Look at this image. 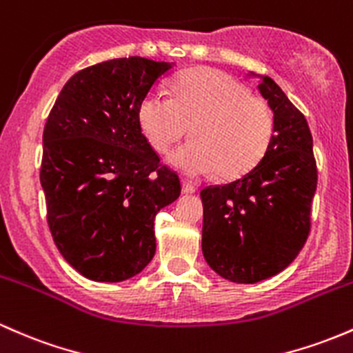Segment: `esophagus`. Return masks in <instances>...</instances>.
<instances>
[{"mask_svg": "<svg viewBox=\"0 0 353 353\" xmlns=\"http://www.w3.org/2000/svg\"><path fill=\"white\" fill-rule=\"evenodd\" d=\"M195 190H196V188H195V185L192 183V181L181 180V192H183V193H193Z\"/></svg>", "mask_w": 353, "mask_h": 353, "instance_id": "esophagus-1", "label": "esophagus"}]
</instances>
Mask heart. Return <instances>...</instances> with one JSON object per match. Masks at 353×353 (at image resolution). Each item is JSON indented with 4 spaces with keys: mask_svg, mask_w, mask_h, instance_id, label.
Instances as JSON below:
<instances>
[{
    "mask_svg": "<svg viewBox=\"0 0 353 353\" xmlns=\"http://www.w3.org/2000/svg\"><path fill=\"white\" fill-rule=\"evenodd\" d=\"M172 99L148 92L138 104L136 119L148 145L170 153L190 128L193 141L170 157L187 175L217 172L234 180L256 168L271 148L276 119L271 105L225 72L195 67L172 82Z\"/></svg>",
    "mask_w": 353,
    "mask_h": 353,
    "instance_id": "1",
    "label": "heart"
}]
</instances>
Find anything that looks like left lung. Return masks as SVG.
<instances>
[{"instance_id":"left-lung-1","label":"left lung","mask_w":353,"mask_h":353,"mask_svg":"<svg viewBox=\"0 0 353 353\" xmlns=\"http://www.w3.org/2000/svg\"><path fill=\"white\" fill-rule=\"evenodd\" d=\"M257 89L276 119L266 157L244 176L200 192L203 257L222 278L244 284L293 263L308 239L318 180L305 116L271 77H261Z\"/></svg>"}]
</instances>
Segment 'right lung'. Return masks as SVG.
<instances>
[{
  "label": "right lung",
  "instance_id": "1",
  "mask_svg": "<svg viewBox=\"0 0 353 353\" xmlns=\"http://www.w3.org/2000/svg\"><path fill=\"white\" fill-rule=\"evenodd\" d=\"M173 63L112 59L72 75L43 130L40 183L63 259L87 279L119 283L157 251L154 217L180 196L136 119L138 104Z\"/></svg>",
  "mask_w": 353,
  "mask_h": 353
}]
</instances>
